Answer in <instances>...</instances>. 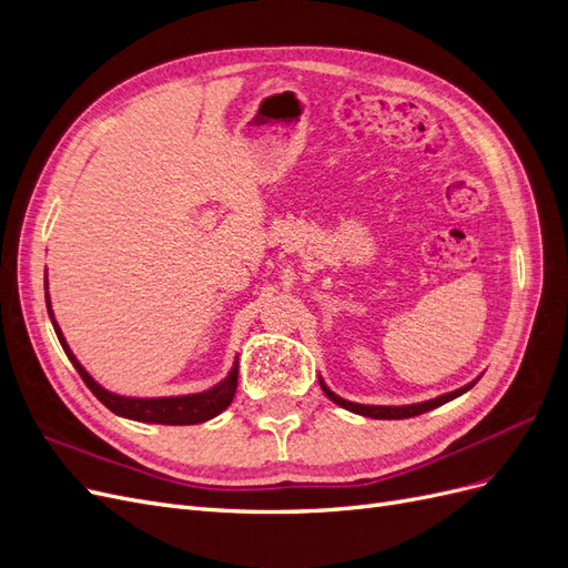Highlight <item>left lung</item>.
<instances>
[{
  "label": "left lung",
  "mask_w": 568,
  "mask_h": 568,
  "mask_svg": "<svg viewBox=\"0 0 568 568\" xmlns=\"http://www.w3.org/2000/svg\"><path fill=\"white\" fill-rule=\"evenodd\" d=\"M474 384H476V382H471V384H467V386H462V388H457V390H453V393L438 395V398H434V400H426V403H415V405H400V407H388V405H359V403L343 400V398H338V395H336L334 390L326 388V386H324V382L320 379V386H322V390L326 393V398L334 400V403H336V405H341V407H346V409L355 412V415L372 417V419H407V417H417V415H424V412H428V409H434V407H438V405H443V403H450V400H455L457 395L467 393V390H469Z\"/></svg>",
  "instance_id": "8db88e82"
}]
</instances>
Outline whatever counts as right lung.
Here are the masks:
<instances>
[{
  "label": "right lung",
  "mask_w": 568,
  "mask_h": 568,
  "mask_svg": "<svg viewBox=\"0 0 568 568\" xmlns=\"http://www.w3.org/2000/svg\"><path fill=\"white\" fill-rule=\"evenodd\" d=\"M47 311L51 315V305L47 296ZM51 324H54V332L61 341V346L71 359L78 374L82 376V382L88 384V388L97 395V398L104 403L115 415L134 419V422H149V424H170V426H182V424H201L217 417L222 409H227L230 403L234 400L236 393V379H239V363H234L232 372L225 382H220L211 390L194 393V395H178V398H125V395H115L106 388H101L92 376L84 372V367L78 363L75 355L68 348V343L59 329V324L54 322V315H51Z\"/></svg>",
  "instance_id": "1"
}]
</instances>
